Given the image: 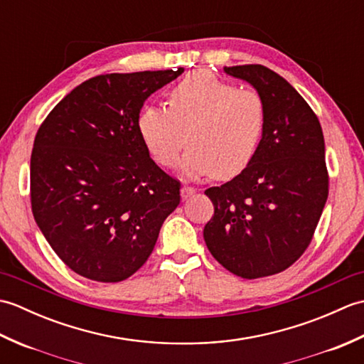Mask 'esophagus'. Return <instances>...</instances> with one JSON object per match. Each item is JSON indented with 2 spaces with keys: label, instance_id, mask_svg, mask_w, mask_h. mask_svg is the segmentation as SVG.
I'll return each mask as SVG.
<instances>
[{
  "label": "esophagus",
  "instance_id": "obj_1",
  "mask_svg": "<svg viewBox=\"0 0 364 364\" xmlns=\"http://www.w3.org/2000/svg\"><path fill=\"white\" fill-rule=\"evenodd\" d=\"M194 194H196V189L192 188V186H183V188H181V197H183L184 200L192 197Z\"/></svg>",
  "mask_w": 364,
  "mask_h": 364
}]
</instances>
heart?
I'll list each match as a JSON object with an SVG mask.
<instances>
[{
    "label": "heart",
    "mask_w": 364,
    "mask_h": 364,
    "mask_svg": "<svg viewBox=\"0 0 364 364\" xmlns=\"http://www.w3.org/2000/svg\"><path fill=\"white\" fill-rule=\"evenodd\" d=\"M167 105L145 106L137 119L142 142L159 166L173 167L188 139L181 168L189 176L231 180L257 156L266 128L259 92L197 70L168 92Z\"/></svg>",
    "instance_id": "b5f03b06"
}]
</instances>
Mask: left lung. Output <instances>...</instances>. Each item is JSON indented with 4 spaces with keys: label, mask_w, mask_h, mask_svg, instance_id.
<instances>
[{
    "label": "left lung",
    "mask_w": 364,
    "mask_h": 364,
    "mask_svg": "<svg viewBox=\"0 0 364 364\" xmlns=\"http://www.w3.org/2000/svg\"><path fill=\"white\" fill-rule=\"evenodd\" d=\"M259 92L266 128L242 173L205 194L214 205L203 237L231 274L261 278L283 272L310 245L328 197L321 123L304 97L259 64L223 68Z\"/></svg>",
    "instance_id": "left-lung-1"
}]
</instances>
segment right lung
Here are the masks:
<instances>
[{"label":"right lung","instance_id":"add662e5","mask_svg":"<svg viewBox=\"0 0 364 364\" xmlns=\"http://www.w3.org/2000/svg\"><path fill=\"white\" fill-rule=\"evenodd\" d=\"M184 70L107 73L46 115L31 153V206L58 257L89 280L117 283L149 259L181 184L137 129L145 100Z\"/></svg>","mask_w":364,"mask_h":364}]
</instances>
